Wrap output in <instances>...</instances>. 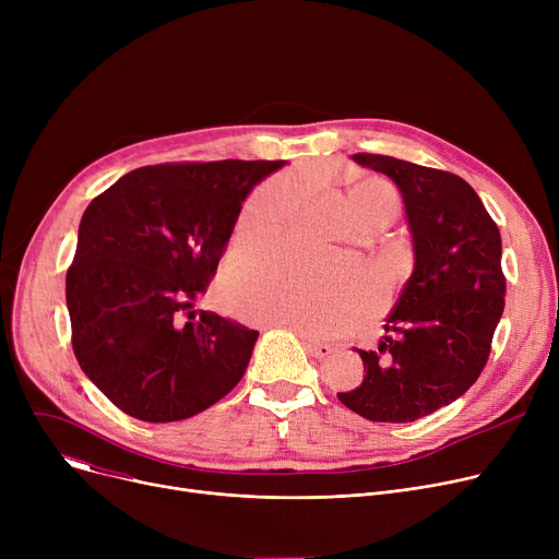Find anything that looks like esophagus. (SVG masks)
Listing matches in <instances>:
<instances>
[{"label": "esophagus", "instance_id": "1", "mask_svg": "<svg viewBox=\"0 0 559 559\" xmlns=\"http://www.w3.org/2000/svg\"><path fill=\"white\" fill-rule=\"evenodd\" d=\"M267 326H283V324H274V321H270ZM297 335L304 340V346H306V350L308 354L312 356V358H326V356H331V350H333V346L331 344H321V342H314V340H310V337H306L304 333H299L297 331Z\"/></svg>", "mask_w": 559, "mask_h": 559}]
</instances>
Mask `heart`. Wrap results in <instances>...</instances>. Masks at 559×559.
<instances>
[{
  "label": "heart",
  "instance_id": "1",
  "mask_svg": "<svg viewBox=\"0 0 559 559\" xmlns=\"http://www.w3.org/2000/svg\"><path fill=\"white\" fill-rule=\"evenodd\" d=\"M295 197L297 186L289 176H278L255 190L235 226V249L274 240ZM344 209L356 222L369 217L390 222L399 211V194L385 181H362L344 192ZM376 295L373 278L348 264H301L281 253H267L238 270V297L251 317L297 329L310 337L348 329L373 306Z\"/></svg>",
  "mask_w": 559,
  "mask_h": 559
}]
</instances>
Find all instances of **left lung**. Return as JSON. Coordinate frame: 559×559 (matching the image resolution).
<instances>
[{
    "label": "left lung",
    "instance_id": "8db88e82",
    "mask_svg": "<svg viewBox=\"0 0 559 559\" xmlns=\"http://www.w3.org/2000/svg\"><path fill=\"white\" fill-rule=\"evenodd\" d=\"M350 158L399 186L415 270L378 348H358L362 383L337 399L369 421H417L460 399L485 369L506 308L501 233L451 171L380 154Z\"/></svg>",
    "mask_w": 559,
    "mask_h": 559
}]
</instances>
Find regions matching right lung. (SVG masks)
<instances>
[{
	"mask_svg": "<svg viewBox=\"0 0 559 559\" xmlns=\"http://www.w3.org/2000/svg\"><path fill=\"white\" fill-rule=\"evenodd\" d=\"M285 160L150 165L87 205L66 278L72 348L85 376L152 424L226 396L258 331L192 306L226 251L242 201Z\"/></svg>",
	"mask_w": 559,
	"mask_h": 559,
	"instance_id": "obj_1",
	"label": "right lung"
}]
</instances>
